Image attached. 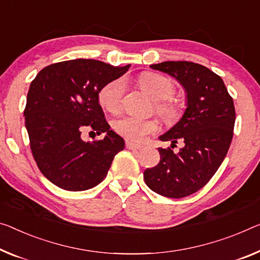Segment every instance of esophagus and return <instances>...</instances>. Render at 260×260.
I'll list each match as a JSON object with an SVG mask.
<instances>
[{"instance_id": "obj_1", "label": "esophagus", "mask_w": 260, "mask_h": 260, "mask_svg": "<svg viewBox=\"0 0 260 260\" xmlns=\"http://www.w3.org/2000/svg\"><path fill=\"white\" fill-rule=\"evenodd\" d=\"M125 146H126V149H129V150H141L142 149V145H139V144H135V143H131V142H129L127 141L126 143H125Z\"/></svg>"}]
</instances>
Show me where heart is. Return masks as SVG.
I'll return each instance as SVG.
<instances>
[{
  "label": "heart",
  "mask_w": 260,
  "mask_h": 260,
  "mask_svg": "<svg viewBox=\"0 0 260 260\" xmlns=\"http://www.w3.org/2000/svg\"><path fill=\"white\" fill-rule=\"evenodd\" d=\"M143 90L154 100L155 110L166 122L172 123L179 116V108L170 98L174 93V85L170 79L160 74L147 73L139 80ZM125 83L123 79H116L103 87L99 93V102L103 109L109 113H117L121 108L124 94ZM117 134L133 142H142L147 135L153 134L158 129L154 119H141L134 116H125L114 123Z\"/></svg>",
  "instance_id": "obj_1"
}]
</instances>
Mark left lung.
Wrapping results in <instances>:
<instances>
[{
    "label": "left lung",
    "instance_id": "obj_1",
    "mask_svg": "<svg viewBox=\"0 0 260 260\" xmlns=\"http://www.w3.org/2000/svg\"><path fill=\"white\" fill-rule=\"evenodd\" d=\"M170 74L185 89L182 117L159 139L183 143L178 154L159 147L160 161L144 172L155 193L180 199L201 189L216 173L229 150L236 113L224 82L207 67L190 61H164L150 66Z\"/></svg>",
    "mask_w": 260,
    "mask_h": 260
}]
</instances>
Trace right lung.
Returning a JSON list of instances; mask_svg holds the SVG:
<instances>
[{
  "label": "right lung",
  "instance_id": "obj_1",
  "mask_svg": "<svg viewBox=\"0 0 260 260\" xmlns=\"http://www.w3.org/2000/svg\"><path fill=\"white\" fill-rule=\"evenodd\" d=\"M129 67L74 59L45 67L31 82L24 110L30 147L38 169L59 188H93L124 149V139L106 121L99 93ZM86 127L106 132L105 138L82 141Z\"/></svg>",
  "mask_w": 260,
  "mask_h": 260
}]
</instances>
